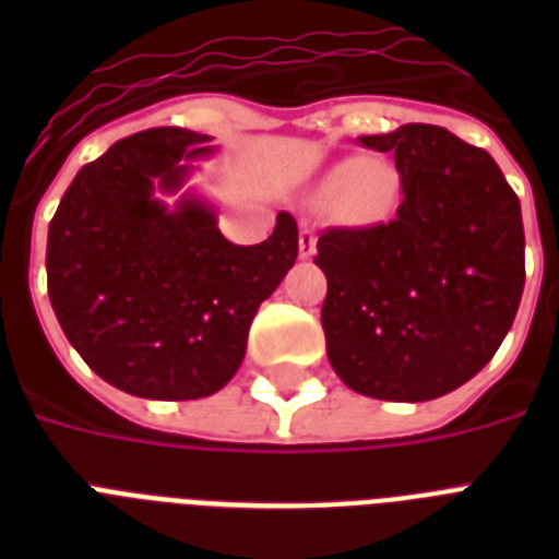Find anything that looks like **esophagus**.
<instances>
[{
  "label": "esophagus",
  "mask_w": 559,
  "mask_h": 559,
  "mask_svg": "<svg viewBox=\"0 0 559 559\" xmlns=\"http://www.w3.org/2000/svg\"><path fill=\"white\" fill-rule=\"evenodd\" d=\"M298 254H301L305 261H310V258L316 254V231H313V228L305 226L301 231H298Z\"/></svg>",
  "instance_id": "esophagus-1"
}]
</instances>
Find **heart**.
Here are the masks:
<instances>
[{"label":"heart","mask_w":559,"mask_h":559,"mask_svg":"<svg viewBox=\"0 0 559 559\" xmlns=\"http://www.w3.org/2000/svg\"><path fill=\"white\" fill-rule=\"evenodd\" d=\"M324 200L340 202L345 217L357 223H377L394 209L400 193V179L394 168L382 162H368L362 156L336 162L322 182Z\"/></svg>","instance_id":"obj_1"}]
</instances>
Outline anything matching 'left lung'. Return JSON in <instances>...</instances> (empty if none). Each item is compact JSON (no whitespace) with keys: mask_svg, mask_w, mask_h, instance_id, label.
<instances>
[{"mask_svg":"<svg viewBox=\"0 0 559 559\" xmlns=\"http://www.w3.org/2000/svg\"><path fill=\"white\" fill-rule=\"evenodd\" d=\"M359 142L394 153L403 202L391 223L328 228V359L348 389L420 403L450 394L493 359L520 310L525 231L493 156L432 124Z\"/></svg>","mask_w":559,"mask_h":559,"instance_id":"8db88e82","label":"left lung"}]
</instances>
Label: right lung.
Returning <instances> with one entry per match:
<instances>
[{
	"label": "right lung",
	"instance_id": "right-lung-1",
	"mask_svg": "<svg viewBox=\"0 0 559 559\" xmlns=\"http://www.w3.org/2000/svg\"><path fill=\"white\" fill-rule=\"evenodd\" d=\"M209 135L153 127L78 170L48 223V298L66 340L109 385L151 400L209 397L243 362L263 298L298 258V228L281 211L258 246L219 235L197 197L168 209L209 156Z\"/></svg>",
	"mask_w": 559,
	"mask_h": 559
}]
</instances>
